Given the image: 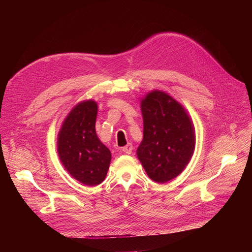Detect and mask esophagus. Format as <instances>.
Wrapping results in <instances>:
<instances>
[{"instance_id": "esophagus-1", "label": "esophagus", "mask_w": 252, "mask_h": 252, "mask_svg": "<svg viewBox=\"0 0 252 252\" xmlns=\"http://www.w3.org/2000/svg\"><path fill=\"white\" fill-rule=\"evenodd\" d=\"M133 149H134V147H133V145H131L130 143L127 144L126 146L123 147V151H124L125 153H126V154H130L131 151H133Z\"/></svg>"}]
</instances>
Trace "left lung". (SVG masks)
Segmentation results:
<instances>
[{
    "label": "left lung",
    "mask_w": 252,
    "mask_h": 252,
    "mask_svg": "<svg viewBox=\"0 0 252 252\" xmlns=\"http://www.w3.org/2000/svg\"><path fill=\"white\" fill-rule=\"evenodd\" d=\"M143 140L137 156L148 177L166 183L178 177L195 149L193 123L173 97L154 90L141 101Z\"/></svg>",
    "instance_id": "left-lung-1"
}]
</instances>
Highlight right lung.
Listing matches in <instances>:
<instances>
[{"instance_id":"obj_1","label":"right lung","mask_w":252,"mask_h":252,"mask_svg":"<svg viewBox=\"0 0 252 252\" xmlns=\"http://www.w3.org/2000/svg\"><path fill=\"white\" fill-rule=\"evenodd\" d=\"M98 105L78 103L64 119L58 134L57 151L66 170L87 186H97L107 175L111 153L96 134Z\"/></svg>"}]
</instances>
